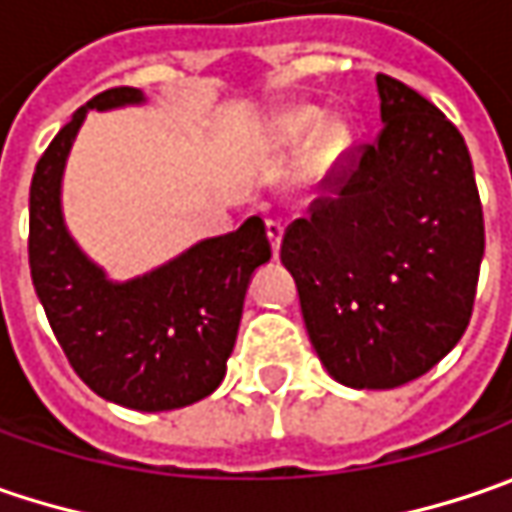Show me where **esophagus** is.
I'll use <instances>...</instances> for the list:
<instances>
[{"mask_svg":"<svg viewBox=\"0 0 512 512\" xmlns=\"http://www.w3.org/2000/svg\"><path fill=\"white\" fill-rule=\"evenodd\" d=\"M266 234H269V243H272V252L278 255L280 240H283V223H280V220H266Z\"/></svg>","mask_w":512,"mask_h":512,"instance_id":"1","label":"esophagus"}]
</instances>
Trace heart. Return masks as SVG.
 Here are the masks:
<instances>
[{"label":"heart","instance_id":"1","mask_svg":"<svg viewBox=\"0 0 512 512\" xmlns=\"http://www.w3.org/2000/svg\"><path fill=\"white\" fill-rule=\"evenodd\" d=\"M312 134H318L315 143L318 168H332L349 148V128L338 120L323 125V114L315 108H298L280 125V137L286 145H303Z\"/></svg>","mask_w":512,"mask_h":512}]
</instances>
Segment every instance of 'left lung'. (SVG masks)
Listing matches in <instances>:
<instances>
[{"label": "left lung", "instance_id": "obj_1", "mask_svg": "<svg viewBox=\"0 0 512 512\" xmlns=\"http://www.w3.org/2000/svg\"><path fill=\"white\" fill-rule=\"evenodd\" d=\"M375 143L280 243L326 372L352 389L421 378L461 341L484 257V214L458 128L378 74Z\"/></svg>", "mask_w": 512, "mask_h": 512}]
</instances>
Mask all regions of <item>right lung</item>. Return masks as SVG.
<instances>
[{
	"mask_svg": "<svg viewBox=\"0 0 512 512\" xmlns=\"http://www.w3.org/2000/svg\"><path fill=\"white\" fill-rule=\"evenodd\" d=\"M143 102L137 88L88 100L39 157L31 180L28 263L39 303L79 378L105 401L140 412L189 407L226 375L243 298L272 257L266 226L249 217L237 232L200 240L143 278L114 283L82 255L62 220V171L91 108Z\"/></svg>",
	"mask_w": 512,
	"mask_h": 512,
	"instance_id": "right-lung-1",
	"label": "right lung"
}]
</instances>
